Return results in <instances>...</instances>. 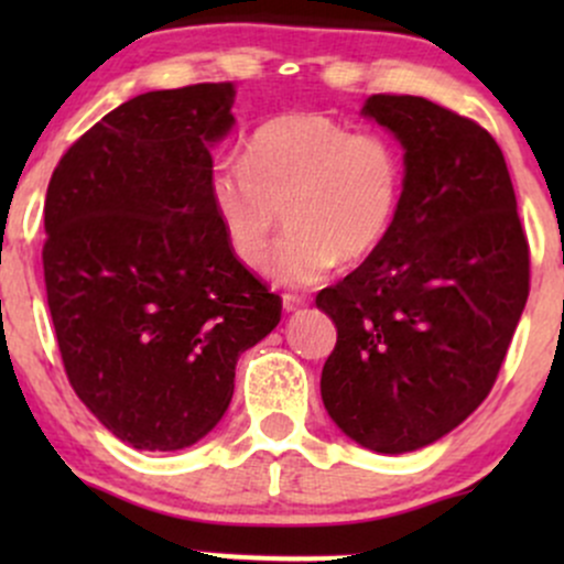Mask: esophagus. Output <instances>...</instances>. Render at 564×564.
<instances>
[{"label":"esophagus","instance_id":"1","mask_svg":"<svg viewBox=\"0 0 564 564\" xmlns=\"http://www.w3.org/2000/svg\"><path fill=\"white\" fill-rule=\"evenodd\" d=\"M304 304H307V300L300 294H283V310H286V313H296V310H302Z\"/></svg>","mask_w":564,"mask_h":564}]
</instances>
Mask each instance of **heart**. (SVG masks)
Segmentation results:
<instances>
[{
	"instance_id": "1",
	"label": "heart",
	"mask_w": 564,
	"mask_h": 564,
	"mask_svg": "<svg viewBox=\"0 0 564 564\" xmlns=\"http://www.w3.org/2000/svg\"><path fill=\"white\" fill-rule=\"evenodd\" d=\"M403 185L398 142L318 111L264 121L246 142L243 161L223 159L209 172L219 228L246 268L268 260L283 212L291 230L270 268L291 286L318 281L339 257L360 262L373 254L390 236Z\"/></svg>"
}]
</instances>
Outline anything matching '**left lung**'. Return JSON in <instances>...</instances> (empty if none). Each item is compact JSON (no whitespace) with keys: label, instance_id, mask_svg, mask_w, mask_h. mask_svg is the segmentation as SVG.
Masks as SVG:
<instances>
[{"label":"left lung","instance_id":"1","mask_svg":"<svg viewBox=\"0 0 564 564\" xmlns=\"http://www.w3.org/2000/svg\"><path fill=\"white\" fill-rule=\"evenodd\" d=\"M364 113L403 142L390 236L315 304L336 323L321 394L377 453L424 448L494 390L530 291V246L501 148L426 97L371 95Z\"/></svg>","mask_w":564,"mask_h":564}]
</instances>
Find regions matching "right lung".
<instances>
[{
    "mask_svg": "<svg viewBox=\"0 0 564 564\" xmlns=\"http://www.w3.org/2000/svg\"><path fill=\"white\" fill-rule=\"evenodd\" d=\"M232 102V82L132 97L50 177L42 264L63 368L140 451L215 430L241 352L281 321V296L236 260L209 198V145Z\"/></svg>",
    "mask_w": 564,
    "mask_h": 564,
    "instance_id": "right-lung-1",
    "label": "right lung"
}]
</instances>
